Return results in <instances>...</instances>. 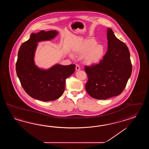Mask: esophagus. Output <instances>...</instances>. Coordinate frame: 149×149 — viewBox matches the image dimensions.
Listing matches in <instances>:
<instances>
[{
	"instance_id": "1",
	"label": "esophagus",
	"mask_w": 149,
	"mask_h": 149,
	"mask_svg": "<svg viewBox=\"0 0 149 149\" xmlns=\"http://www.w3.org/2000/svg\"><path fill=\"white\" fill-rule=\"evenodd\" d=\"M76 70L77 71H79L80 70V67L79 66V64H76Z\"/></svg>"
}]
</instances>
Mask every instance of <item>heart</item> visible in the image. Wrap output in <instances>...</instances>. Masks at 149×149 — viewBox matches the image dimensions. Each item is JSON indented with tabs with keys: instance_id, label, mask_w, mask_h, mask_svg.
I'll return each instance as SVG.
<instances>
[{
	"instance_id": "obj_1",
	"label": "heart",
	"mask_w": 149,
	"mask_h": 149,
	"mask_svg": "<svg viewBox=\"0 0 149 149\" xmlns=\"http://www.w3.org/2000/svg\"><path fill=\"white\" fill-rule=\"evenodd\" d=\"M97 44L94 39H87L74 49V52L78 55L85 54L84 60L88 64L98 63L104 55L105 49L103 45Z\"/></svg>"
}]
</instances>
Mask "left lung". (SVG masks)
<instances>
[{
	"mask_svg": "<svg viewBox=\"0 0 149 149\" xmlns=\"http://www.w3.org/2000/svg\"><path fill=\"white\" fill-rule=\"evenodd\" d=\"M108 51L99 64L85 66L86 92L93 98L106 100L120 94L132 71L130 53L111 28L107 29Z\"/></svg>",
	"mask_w": 149,
	"mask_h": 149,
	"instance_id": "left-lung-1",
	"label": "left lung"
}]
</instances>
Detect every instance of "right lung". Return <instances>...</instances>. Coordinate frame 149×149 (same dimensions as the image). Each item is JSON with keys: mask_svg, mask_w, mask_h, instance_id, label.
I'll use <instances>...</instances> for the list:
<instances>
[{"mask_svg": "<svg viewBox=\"0 0 149 149\" xmlns=\"http://www.w3.org/2000/svg\"><path fill=\"white\" fill-rule=\"evenodd\" d=\"M57 31L32 33L23 42L18 52L16 63L17 76L25 92L32 98L48 102L54 101L63 94L65 80L75 71L76 65L55 64L47 70L35 65L34 56L37 42L50 40L57 36Z\"/></svg>", "mask_w": 149, "mask_h": 149, "instance_id": "add662e5", "label": "right lung"}]
</instances>
